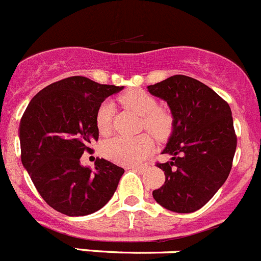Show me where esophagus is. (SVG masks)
<instances>
[{
    "instance_id": "obj_1",
    "label": "esophagus",
    "mask_w": 261,
    "mask_h": 261,
    "mask_svg": "<svg viewBox=\"0 0 261 261\" xmlns=\"http://www.w3.org/2000/svg\"><path fill=\"white\" fill-rule=\"evenodd\" d=\"M130 168H133V169H135V171H138L139 173H143L144 171H145V167L144 166H138V167H130Z\"/></svg>"
}]
</instances>
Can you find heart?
<instances>
[{
    "instance_id": "obj_1",
    "label": "heart",
    "mask_w": 261,
    "mask_h": 261,
    "mask_svg": "<svg viewBox=\"0 0 261 261\" xmlns=\"http://www.w3.org/2000/svg\"><path fill=\"white\" fill-rule=\"evenodd\" d=\"M120 102L141 116V127L156 139H164L171 134L173 118L166 110L158 108L156 100L140 89L130 90L120 97ZM115 106L105 102L95 113V125L100 135H108L112 128ZM153 149V139L149 134L138 136H115L105 141L102 153L106 158L120 164H138L146 158Z\"/></svg>"
}]
</instances>
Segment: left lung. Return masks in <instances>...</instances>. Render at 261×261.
<instances>
[{
	"label": "left lung",
	"mask_w": 261,
	"mask_h": 261,
	"mask_svg": "<svg viewBox=\"0 0 261 261\" xmlns=\"http://www.w3.org/2000/svg\"><path fill=\"white\" fill-rule=\"evenodd\" d=\"M150 94L167 102L173 133L156 163L166 181L153 198L176 213H192L205 205L224 184L232 168L237 136L228 103L199 80L173 75L154 85Z\"/></svg>",
	"instance_id": "1"
}]
</instances>
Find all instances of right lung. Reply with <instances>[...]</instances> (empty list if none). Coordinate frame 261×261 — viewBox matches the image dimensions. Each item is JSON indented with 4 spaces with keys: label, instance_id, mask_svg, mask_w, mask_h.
Returning a JSON list of instances; mask_svg holds the SVG:
<instances>
[{
    "label": "right lung",
    "instance_id": "obj_1",
    "mask_svg": "<svg viewBox=\"0 0 261 261\" xmlns=\"http://www.w3.org/2000/svg\"><path fill=\"white\" fill-rule=\"evenodd\" d=\"M122 87L71 76L40 90L20 121L22 166L43 200L69 217L88 216L110 201L125 169L106 159L83 167L84 151L98 140L95 113Z\"/></svg>",
    "mask_w": 261,
    "mask_h": 261
}]
</instances>
